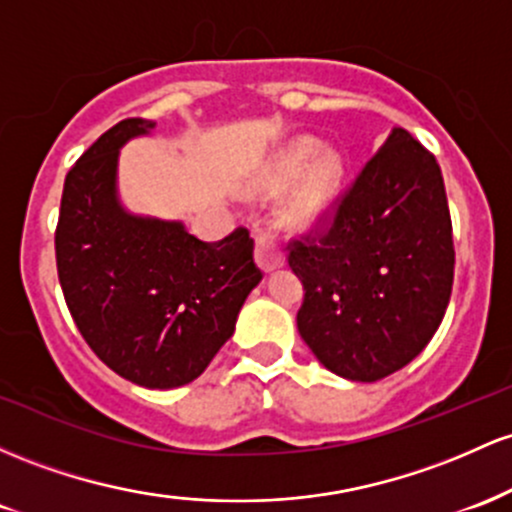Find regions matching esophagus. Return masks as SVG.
Returning <instances> with one entry per match:
<instances>
[{
    "label": "esophagus",
    "instance_id": "34e87169",
    "mask_svg": "<svg viewBox=\"0 0 512 512\" xmlns=\"http://www.w3.org/2000/svg\"><path fill=\"white\" fill-rule=\"evenodd\" d=\"M254 241H256V263L263 268V271H273V268L283 266V251H280V244L271 237L266 227H254Z\"/></svg>",
    "mask_w": 512,
    "mask_h": 512
}]
</instances>
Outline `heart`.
<instances>
[{
  "label": "heart",
  "mask_w": 512,
  "mask_h": 512,
  "mask_svg": "<svg viewBox=\"0 0 512 512\" xmlns=\"http://www.w3.org/2000/svg\"><path fill=\"white\" fill-rule=\"evenodd\" d=\"M317 154V142L304 137V140L295 142L285 152L283 162H280V176L283 179H292L300 171L312 162V157ZM338 176H341V162H338L336 154H321L317 162L309 169L307 179L302 183V191L297 195V210L309 212V215H317L324 212L326 203H329L331 193L336 191Z\"/></svg>",
  "instance_id": "obj_1"
}]
</instances>
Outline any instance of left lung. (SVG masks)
<instances>
[{
    "label": "left lung",
    "instance_id": "1",
    "mask_svg": "<svg viewBox=\"0 0 512 512\" xmlns=\"http://www.w3.org/2000/svg\"><path fill=\"white\" fill-rule=\"evenodd\" d=\"M304 285L297 329L353 382L409 365L438 331L455 278L445 183L433 152L394 128L307 232L287 244Z\"/></svg>",
    "mask_w": 512,
    "mask_h": 512
}]
</instances>
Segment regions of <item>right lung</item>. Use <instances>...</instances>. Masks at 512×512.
<instances>
[{"mask_svg":"<svg viewBox=\"0 0 512 512\" xmlns=\"http://www.w3.org/2000/svg\"><path fill=\"white\" fill-rule=\"evenodd\" d=\"M149 128L154 123L145 118L120 120L67 171L55 261L67 309L89 348L125 380L171 389L210 365L263 273L246 227L200 241L181 222L120 208L118 147Z\"/></svg>","mask_w":512,"mask_h":512,"instance_id":"add662e5","label":"right lung"}]
</instances>
